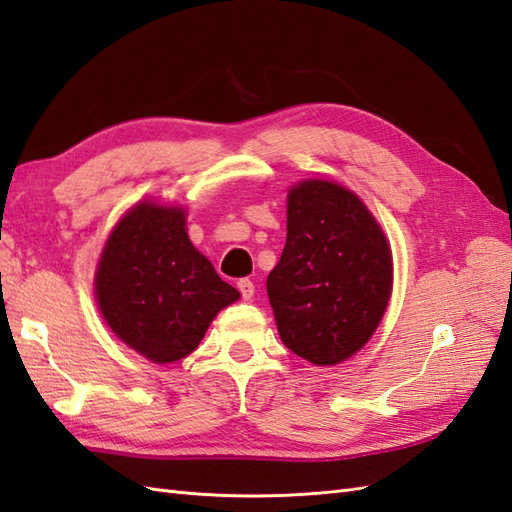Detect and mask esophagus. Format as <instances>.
Segmentation results:
<instances>
[{"label": "esophagus", "instance_id": "1", "mask_svg": "<svg viewBox=\"0 0 512 512\" xmlns=\"http://www.w3.org/2000/svg\"><path fill=\"white\" fill-rule=\"evenodd\" d=\"M236 289L241 291L243 299H252V297H254V291H256V286H254V282L249 280V278H241L239 282H236Z\"/></svg>", "mask_w": 512, "mask_h": 512}]
</instances>
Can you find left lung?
<instances>
[{"instance_id": "1", "label": "left lung", "mask_w": 512, "mask_h": 512, "mask_svg": "<svg viewBox=\"0 0 512 512\" xmlns=\"http://www.w3.org/2000/svg\"><path fill=\"white\" fill-rule=\"evenodd\" d=\"M286 208V245L267 278L280 339L308 363L336 365L371 339L389 304V243L367 206L334 182H299Z\"/></svg>"}]
</instances>
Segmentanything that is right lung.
I'll list each match as a JSON object with an SVG mask.
<instances>
[{"mask_svg": "<svg viewBox=\"0 0 512 512\" xmlns=\"http://www.w3.org/2000/svg\"><path fill=\"white\" fill-rule=\"evenodd\" d=\"M184 223L180 208L134 206L112 230L95 276L110 330L158 365L189 356L219 310L239 299L193 247Z\"/></svg>", "mask_w": 512, "mask_h": 512, "instance_id": "add662e5", "label": "right lung"}]
</instances>
